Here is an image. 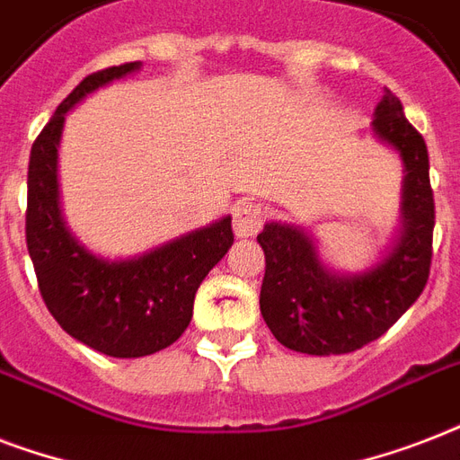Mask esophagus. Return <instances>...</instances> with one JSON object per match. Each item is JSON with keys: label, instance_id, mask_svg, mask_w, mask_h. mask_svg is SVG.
<instances>
[{"label": "esophagus", "instance_id": "1", "mask_svg": "<svg viewBox=\"0 0 460 460\" xmlns=\"http://www.w3.org/2000/svg\"><path fill=\"white\" fill-rule=\"evenodd\" d=\"M262 217H265L262 208L255 205V202H238L236 209H234V231H236V236L245 238L258 234Z\"/></svg>", "mask_w": 460, "mask_h": 460}]
</instances>
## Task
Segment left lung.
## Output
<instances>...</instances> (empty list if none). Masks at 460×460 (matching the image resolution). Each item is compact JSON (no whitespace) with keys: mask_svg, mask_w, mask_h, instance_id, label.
Segmentation results:
<instances>
[{"mask_svg":"<svg viewBox=\"0 0 460 460\" xmlns=\"http://www.w3.org/2000/svg\"><path fill=\"white\" fill-rule=\"evenodd\" d=\"M372 126L406 164L403 236L382 265L358 277H339L320 265L303 231L272 222L258 236L265 251L260 313L274 339L298 353L339 356L363 349L418 301L429 279L435 193L428 146L392 90L377 104Z\"/></svg>","mask_w":460,"mask_h":460,"instance_id":"8db88e82","label":"left lung"}]
</instances>
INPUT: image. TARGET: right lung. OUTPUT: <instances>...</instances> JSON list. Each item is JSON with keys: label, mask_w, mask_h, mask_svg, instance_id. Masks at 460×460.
I'll list each match as a JSON object with an SVG mask.
<instances>
[{"label": "right lung", "mask_w": 460, "mask_h": 460, "mask_svg": "<svg viewBox=\"0 0 460 460\" xmlns=\"http://www.w3.org/2000/svg\"><path fill=\"white\" fill-rule=\"evenodd\" d=\"M140 61L85 75L32 143L25 243L47 310L61 329L111 358H143L172 346L193 317L195 291L234 243L231 217L190 231L143 258L110 262L75 243L57 200V146L78 100L131 74Z\"/></svg>", "instance_id": "add662e5"}]
</instances>
